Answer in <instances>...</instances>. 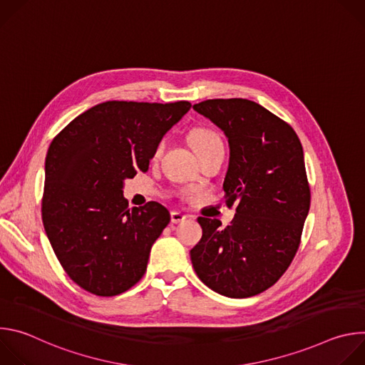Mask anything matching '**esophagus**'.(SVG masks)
Returning <instances> with one entry per match:
<instances>
[{
	"instance_id": "1",
	"label": "esophagus",
	"mask_w": 365,
	"mask_h": 365,
	"mask_svg": "<svg viewBox=\"0 0 365 365\" xmlns=\"http://www.w3.org/2000/svg\"><path fill=\"white\" fill-rule=\"evenodd\" d=\"M170 218H172V222H173V224H180V222H183L187 217H186L185 214H182V212L173 211V212L170 214Z\"/></svg>"
}]
</instances>
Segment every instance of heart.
<instances>
[{"mask_svg": "<svg viewBox=\"0 0 365 365\" xmlns=\"http://www.w3.org/2000/svg\"><path fill=\"white\" fill-rule=\"evenodd\" d=\"M190 143H192L193 148L199 153L202 150L222 144V140H221L220 134L211 128H196L190 133ZM163 145H165V141H160L158 148H155V153H160Z\"/></svg>", "mask_w": 365, "mask_h": 365, "instance_id": "obj_1", "label": "heart"}]
</instances>
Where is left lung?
Here are the masks:
<instances>
[{"label":"left lung","instance_id":"1","mask_svg":"<svg viewBox=\"0 0 365 365\" xmlns=\"http://www.w3.org/2000/svg\"><path fill=\"white\" fill-rule=\"evenodd\" d=\"M193 110L228 138L224 192L237 210L227 228L197 218L202 238L190 250L192 264L214 292L251 297L283 276L299 248L310 206L303 148L287 123L254 101L207 99Z\"/></svg>","mask_w":365,"mask_h":365}]
</instances>
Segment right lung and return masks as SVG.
Returning a JSON list of instances; mask_svg holds the SVG:
<instances>
[{
	"mask_svg": "<svg viewBox=\"0 0 365 365\" xmlns=\"http://www.w3.org/2000/svg\"><path fill=\"white\" fill-rule=\"evenodd\" d=\"M190 107L187 101H107L51 141L41 220L59 263L86 292L117 296L144 276L170 214L158 202L128 207L124 180L148 170L163 135Z\"/></svg>",
	"mask_w": 365,
	"mask_h": 365,
	"instance_id": "add662e5",
	"label": "right lung"
}]
</instances>
